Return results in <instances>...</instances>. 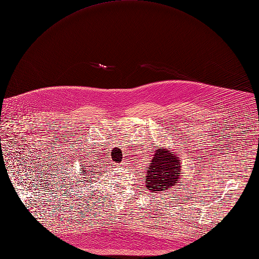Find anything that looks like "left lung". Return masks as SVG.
<instances>
[{"instance_id":"8db88e82","label":"left lung","mask_w":259,"mask_h":259,"mask_svg":"<svg viewBox=\"0 0 259 259\" xmlns=\"http://www.w3.org/2000/svg\"><path fill=\"white\" fill-rule=\"evenodd\" d=\"M180 156L164 148H159L155 152L145 176L146 187L152 192H163L170 189L180 181L181 163Z\"/></svg>"}]
</instances>
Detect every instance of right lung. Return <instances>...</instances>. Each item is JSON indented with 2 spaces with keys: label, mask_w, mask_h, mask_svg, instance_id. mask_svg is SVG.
Returning <instances> with one entry per match:
<instances>
[{
  "label": "right lung",
  "mask_w": 259,
  "mask_h": 259,
  "mask_svg": "<svg viewBox=\"0 0 259 259\" xmlns=\"http://www.w3.org/2000/svg\"><path fill=\"white\" fill-rule=\"evenodd\" d=\"M81 167H83V168H80V169H82L81 171H83V174H85V171H89V172H90V170H84V169H85V167H84V166H81ZM84 176H87V175H84ZM85 179H87V178H85ZM85 181H89L90 183H91V182H92V181H91V180H90V179H89V180H85Z\"/></svg>",
  "instance_id": "1"
}]
</instances>
